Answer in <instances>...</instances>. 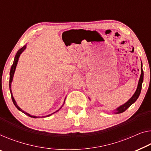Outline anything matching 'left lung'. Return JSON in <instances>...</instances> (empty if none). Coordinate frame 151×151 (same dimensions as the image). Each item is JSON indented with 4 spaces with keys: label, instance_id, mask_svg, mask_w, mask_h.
<instances>
[{
    "label": "left lung",
    "instance_id": "8db88e82",
    "mask_svg": "<svg viewBox=\"0 0 151 151\" xmlns=\"http://www.w3.org/2000/svg\"><path fill=\"white\" fill-rule=\"evenodd\" d=\"M143 78H144V72L142 70V68H141V75L140 77V80H139L138 82V87H137V89L135 93L133 95V96L129 99V100L127 101V102L124 104L123 105L119 107L116 110V114H119V113H122L124 111H125L128 108H129L130 106H131L133 103L136 102L137 99L138 98L139 96H140V92H141V89H142V84L143 82Z\"/></svg>",
    "mask_w": 151,
    "mask_h": 151
}]
</instances>
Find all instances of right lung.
<instances>
[{
  "label": "right lung",
  "instance_id": "1",
  "mask_svg": "<svg viewBox=\"0 0 151 151\" xmlns=\"http://www.w3.org/2000/svg\"><path fill=\"white\" fill-rule=\"evenodd\" d=\"M26 49V46H24V47H22V48L20 49L19 50H18V51H17V53H16V55H15L14 61H13V64L12 66H11V70H10V77H9V89H10V92H11V98H12V101H13V104H14V105L15 106H16V108H17V109L18 110H19L20 111H22V112H24V114H27V115H28V116H30V117L39 118V116H32V115H30V114L26 113V112H24V111H22V110L21 109H20V108H19V106H18L17 104H16V102H15V100H14V98H13V97L12 92H11V82H12L13 76V75H14V73H15V68H16V66H17V62H18V59H19V57L20 54H21L22 52H23L24 50V49ZM60 109H61V108H60ZM58 111H59V110H58V111H56V112H58ZM55 112H53V113H55ZM50 115H51V114H49V115L47 116H50Z\"/></svg>",
  "mask_w": 151,
  "mask_h": 151
}]
</instances>
